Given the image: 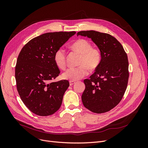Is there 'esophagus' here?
I'll return each instance as SVG.
<instances>
[{
	"mask_svg": "<svg viewBox=\"0 0 148 148\" xmlns=\"http://www.w3.org/2000/svg\"><path fill=\"white\" fill-rule=\"evenodd\" d=\"M75 83H76V82H73V81H70V86H72V85H73Z\"/></svg>",
	"mask_w": 148,
	"mask_h": 148,
	"instance_id": "34e87169",
	"label": "esophagus"
}]
</instances>
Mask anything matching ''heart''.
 Segmentation results:
<instances>
[{
	"label": "heart",
	"instance_id": "1",
	"mask_svg": "<svg viewBox=\"0 0 148 148\" xmlns=\"http://www.w3.org/2000/svg\"><path fill=\"white\" fill-rule=\"evenodd\" d=\"M71 48L77 51L81 57L77 67H70L62 73L65 79L77 81L84 77L88 73V68L93 70L97 69L101 60V52L99 49L92 47V44L85 39H79L71 45ZM56 65L60 69L66 66V52L64 49L59 48L53 56Z\"/></svg>",
	"mask_w": 148,
	"mask_h": 148
}]
</instances>
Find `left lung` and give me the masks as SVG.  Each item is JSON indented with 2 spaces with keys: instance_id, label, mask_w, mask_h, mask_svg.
<instances>
[{
  "instance_id": "1",
  "label": "left lung",
  "mask_w": 148,
  "mask_h": 148,
  "mask_svg": "<svg viewBox=\"0 0 148 148\" xmlns=\"http://www.w3.org/2000/svg\"><path fill=\"white\" fill-rule=\"evenodd\" d=\"M88 37L99 48L101 60L89 79H85L82 96L84 106L94 113L110 110L122 100L129 77L128 57L117 39L96 31H82L77 36Z\"/></svg>"
}]
</instances>
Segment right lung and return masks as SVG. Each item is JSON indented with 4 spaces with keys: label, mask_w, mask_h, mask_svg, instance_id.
I'll return each instance as SVG.
<instances>
[{
    "label": "right lung",
    "mask_w": 148,
    "mask_h": 148,
    "mask_svg": "<svg viewBox=\"0 0 148 148\" xmlns=\"http://www.w3.org/2000/svg\"><path fill=\"white\" fill-rule=\"evenodd\" d=\"M75 33H44L30 40L21 50L15 66L17 91L24 104L33 113L47 116L60 107L70 84L65 79L49 83L60 73L53 56Z\"/></svg>",
    "instance_id": "add662e5"
}]
</instances>
